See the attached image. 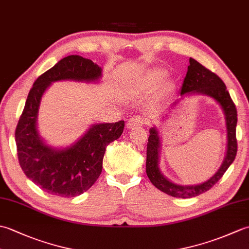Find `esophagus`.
I'll return each instance as SVG.
<instances>
[{
	"label": "esophagus",
	"mask_w": 249,
	"mask_h": 249,
	"mask_svg": "<svg viewBox=\"0 0 249 249\" xmlns=\"http://www.w3.org/2000/svg\"><path fill=\"white\" fill-rule=\"evenodd\" d=\"M144 124V119L140 115H134L128 120L127 122V128H134V127H139Z\"/></svg>",
	"instance_id": "obj_1"
}]
</instances>
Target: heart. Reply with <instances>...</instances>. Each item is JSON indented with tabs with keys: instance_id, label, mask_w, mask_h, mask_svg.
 Masks as SVG:
<instances>
[{
	"instance_id": "heart-1",
	"label": "heart",
	"mask_w": 249,
	"mask_h": 249,
	"mask_svg": "<svg viewBox=\"0 0 249 249\" xmlns=\"http://www.w3.org/2000/svg\"><path fill=\"white\" fill-rule=\"evenodd\" d=\"M167 76V71L162 67H153L145 73V80L150 86H156Z\"/></svg>"
}]
</instances>
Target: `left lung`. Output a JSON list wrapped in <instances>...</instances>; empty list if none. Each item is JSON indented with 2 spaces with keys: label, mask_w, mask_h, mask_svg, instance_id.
I'll use <instances>...</instances> for the list:
<instances>
[{
  "label": "left lung",
  "mask_w": 249,
  "mask_h": 249,
  "mask_svg": "<svg viewBox=\"0 0 249 249\" xmlns=\"http://www.w3.org/2000/svg\"><path fill=\"white\" fill-rule=\"evenodd\" d=\"M181 98L176 100L169 110L176 108V106L185 97L193 96V95H205L213 98L217 103L225 115L226 128H227V151L221 166L213 177H211L208 181L197 185H179L173 183L170 179L163 176L160 168V131L156 126L150 128L149 142L146 149V174L150 181L156 188L161 190L169 196L177 198H193L200 194H203L206 190L217 183L227 169L233 162L236 156L237 143H236V123L237 113L235 106L232 102L229 92L223 80L204 66L200 64L195 59H189V66L187 68L186 77L184 79L182 88L179 89Z\"/></svg>",
  "instance_id": "1"
}]
</instances>
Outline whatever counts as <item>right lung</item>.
I'll list each match as a JSON object with an SVG mask.
<instances>
[{
  "mask_svg": "<svg viewBox=\"0 0 249 249\" xmlns=\"http://www.w3.org/2000/svg\"><path fill=\"white\" fill-rule=\"evenodd\" d=\"M103 70L80 55H68L36 79L16 128L19 163L25 176L45 192L60 197H76L96 182L103 170L106 147L119 139L124 121L89 126L80 138L65 147L47 143L37 127L45 92L56 81L98 82Z\"/></svg>",
  "mask_w": 249,
  "mask_h": 249,
  "instance_id": "add662e5",
  "label": "right lung"
}]
</instances>
